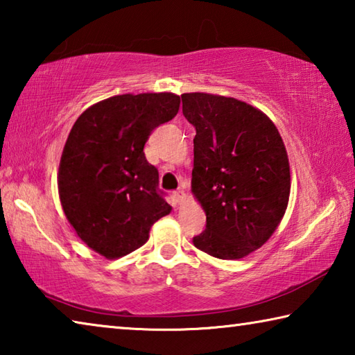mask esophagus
Returning <instances> with one entry per match:
<instances>
[{
	"mask_svg": "<svg viewBox=\"0 0 355 355\" xmlns=\"http://www.w3.org/2000/svg\"><path fill=\"white\" fill-rule=\"evenodd\" d=\"M173 197H175V200H177L178 203H182V202L186 199V192H184L183 189H178V191L173 192Z\"/></svg>",
	"mask_w": 355,
	"mask_h": 355,
	"instance_id": "obj_1",
	"label": "esophagus"
}]
</instances>
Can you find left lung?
I'll return each mask as SVG.
<instances>
[{"label":"left lung","instance_id":"1","mask_svg":"<svg viewBox=\"0 0 355 355\" xmlns=\"http://www.w3.org/2000/svg\"><path fill=\"white\" fill-rule=\"evenodd\" d=\"M196 127L191 191L207 214L192 243L220 260H239L271 238L286 211L291 177L285 144L266 114L222 95L183 94Z\"/></svg>","mask_w":355,"mask_h":355}]
</instances>
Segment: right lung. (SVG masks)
I'll return each instance as SVG.
<instances>
[{"label": "right lung", "instance_id": "1", "mask_svg": "<svg viewBox=\"0 0 355 355\" xmlns=\"http://www.w3.org/2000/svg\"><path fill=\"white\" fill-rule=\"evenodd\" d=\"M178 107L172 92L114 95L87 107L70 130L59 163V199L76 235L107 260L139 249L155 222L172 211L144 146Z\"/></svg>", "mask_w": 355, "mask_h": 355}]
</instances>
